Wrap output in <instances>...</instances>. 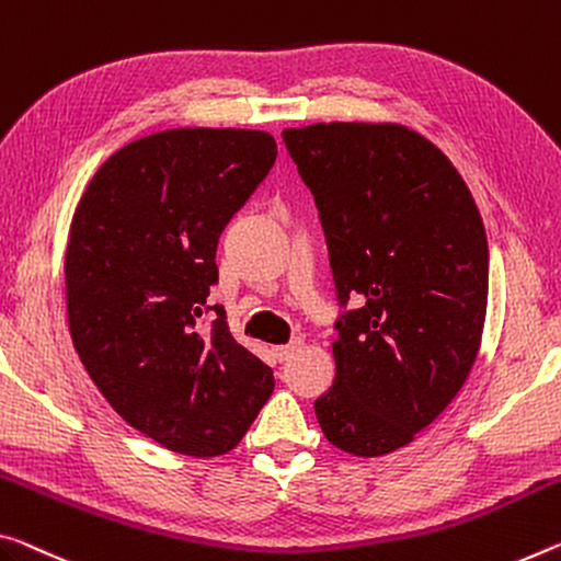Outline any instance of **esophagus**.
I'll use <instances>...</instances> for the list:
<instances>
[{"label": "esophagus", "instance_id": "esophagus-1", "mask_svg": "<svg viewBox=\"0 0 561 561\" xmlns=\"http://www.w3.org/2000/svg\"><path fill=\"white\" fill-rule=\"evenodd\" d=\"M297 350H299V342H289V344L274 346V357H277L279 362H287Z\"/></svg>", "mask_w": 561, "mask_h": 561}]
</instances>
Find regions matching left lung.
<instances>
[{
  "instance_id": "1",
  "label": "left lung",
  "mask_w": 561,
  "mask_h": 561,
  "mask_svg": "<svg viewBox=\"0 0 561 561\" xmlns=\"http://www.w3.org/2000/svg\"><path fill=\"white\" fill-rule=\"evenodd\" d=\"M282 139L314 197L344 307L319 426L350 455H389L437 420L477 359L489 291L482 217L449 159L399 124H312Z\"/></svg>"
}]
</instances>
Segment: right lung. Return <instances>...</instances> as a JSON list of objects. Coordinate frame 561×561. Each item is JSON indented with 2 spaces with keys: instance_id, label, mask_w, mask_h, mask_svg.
<instances>
[{
  "instance_id": "1",
  "label": "right lung",
  "mask_w": 561,
  "mask_h": 561,
  "mask_svg": "<svg viewBox=\"0 0 561 561\" xmlns=\"http://www.w3.org/2000/svg\"><path fill=\"white\" fill-rule=\"evenodd\" d=\"M274 159L266 131H159L106 159L75 211L65 256L75 350L114 412L180 455H227L274 389L225 307L209 305L219 237Z\"/></svg>"
}]
</instances>
